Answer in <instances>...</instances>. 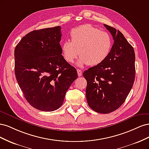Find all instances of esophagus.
Masks as SVG:
<instances>
[{
    "label": "esophagus",
    "mask_w": 149,
    "mask_h": 149,
    "mask_svg": "<svg viewBox=\"0 0 149 149\" xmlns=\"http://www.w3.org/2000/svg\"><path fill=\"white\" fill-rule=\"evenodd\" d=\"M77 72H78V76H82L83 73H82V71H81V70L78 69V70H77Z\"/></svg>",
    "instance_id": "obj_1"
}]
</instances>
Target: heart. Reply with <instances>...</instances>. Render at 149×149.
I'll use <instances>...</instances> for the list:
<instances>
[{"label":"heart","mask_w":149,"mask_h":149,"mask_svg":"<svg viewBox=\"0 0 149 149\" xmlns=\"http://www.w3.org/2000/svg\"><path fill=\"white\" fill-rule=\"evenodd\" d=\"M70 37L71 42L65 41L61 45L63 56L67 62L73 63L79 55L77 65L81 67L102 63L109 56L113 45L109 33L89 24L72 29Z\"/></svg>","instance_id":"1"}]
</instances>
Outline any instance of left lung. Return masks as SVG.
Segmentation results:
<instances>
[{"label": "left lung", "instance_id": "8db88e82", "mask_svg": "<svg viewBox=\"0 0 149 149\" xmlns=\"http://www.w3.org/2000/svg\"><path fill=\"white\" fill-rule=\"evenodd\" d=\"M114 40L111 52L102 63L84 71L87 81L86 95L89 106L108 114L124 102L135 80V52L119 30L106 24Z\"/></svg>", "mask_w": 149, "mask_h": 149}]
</instances>
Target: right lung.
I'll return each instance as SVG.
<instances>
[{
  "instance_id": "1",
  "label": "right lung",
  "mask_w": 149,
  "mask_h": 149,
  "mask_svg": "<svg viewBox=\"0 0 149 149\" xmlns=\"http://www.w3.org/2000/svg\"><path fill=\"white\" fill-rule=\"evenodd\" d=\"M61 26L33 30L14 51L15 74L25 98L40 111L50 112L63 104L77 71L61 55Z\"/></svg>"
}]
</instances>
